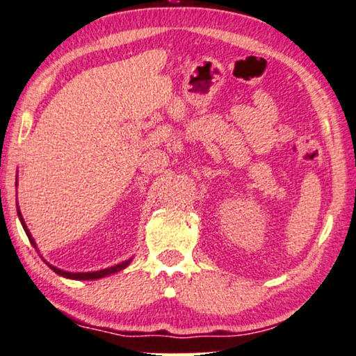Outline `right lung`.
Returning a JSON list of instances; mask_svg holds the SVG:
<instances>
[{
    "label": "right lung",
    "mask_w": 356,
    "mask_h": 356,
    "mask_svg": "<svg viewBox=\"0 0 356 356\" xmlns=\"http://www.w3.org/2000/svg\"><path fill=\"white\" fill-rule=\"evenodd\" d=\"M17 214H19V219H21V224H22L24 230H26V234H27V237H29V240H30V243H32L33 247H35V250H37V243H35V240L32 238V235H30L29 229H27V226H26V222H24V219H22V214H21V211H19V209H17ZM37 252H38V250H37ZM43 261H44V259H43ZM44 263H47V261H44ZM129 263H130V259H127V261H124V263H119V264H116V266L102 269V271H93V273H67V271H63V269H58V268L51 266V264H49V263H47V264H48L49 268L53 269L54 273L59 274V276H63V277L77 279V280H92V279H102V277H104V276H109V274H114V273L122 271L124 268H127Z\"/></svg>",
    "instance_id": "add662e5"
}]
</instances>
